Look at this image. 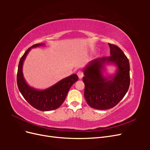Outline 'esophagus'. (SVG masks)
I'll use <instances>...</instances> for the list:
<instances>
[{"label": "esophagus", "instance_id": "1", "mask_svg": "<svg viewBox=\"0 0 150 150\" xmlns=\"http://www.w3.org/2000/svg\"><path fill=\"white\" fill-rule=\"evenodd\" d=\"M77 74H78V77H79V78L80 79H81V78H82L83 77V76H84L83 71H81V70H80V71H79L78 72H77Z\"/></svg>", "mask_w": 150, "mask_h": 150}]
</instances>
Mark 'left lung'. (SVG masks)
Returning a JSON list of instances; mask_svg holds the SVG:
<instances>
[{
	"label": "left lung",
	"instance_id": "1",
	"mask_svg": "<svg viewBox=\"0 0 150 150\" xmlns=\"http://www.w3.org/2000/svg\"><path fill=\"white\" fill-rule=\"evenodd\" d=\"M111 56L98 58L91 61L84 71V98L93 108L104 110L115 107L124 98L130 84L129 62L122 50L108 43ZM116 64L118 71L111 80L102 76L101 68L105 62Z\"/></svg>",
	"mask_w": 150,
	"mask_h": 150
}]
</instances>
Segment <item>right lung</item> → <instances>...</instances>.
<instances>
[{
    "label": "right lung",
    "instance_id": "right-lung-1",
    "mask_svg": "<svg viewBox=\"0 0 150 150\" xmlns=\"http://www.w3.org/2000/svg\"><path fill=\"white\" fill-rule=\"evenodd\" d=\"M42 44H36L29 47L21 58L17 74V83L22 96L30 105L38 110L47 111L56 110L64 101L69 89L78 80V76L72 74L47 89L39 91L27 84L22 74V65L25 58L31 48Z\"/></svg>",
    "mask_w": 150,
    "mask_h": 150
}]
</instances>
